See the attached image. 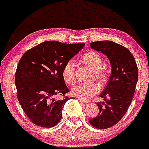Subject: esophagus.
<instances>
[{"label": "esophagus", "instance_id": "1", "mask_svg": "<svg viewBox=\"0 0 149 149\" xmlns=\"http://www.w3.org/2000/svg\"><path fill=\"white\" fill-rule=\"evenodd\" d=\"M79 101H80V102H81L82 104H83L84 106H88V104H89L88 102H86V101H85V100H81V99H79Z\"/></svg>", "mask_w": 149, "mask_h": 149}]
</instances>
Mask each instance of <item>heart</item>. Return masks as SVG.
<instances>
[{"mask_svg":"<svg viewBox=\"0 0 149 149\" xmlns=\"http://www.w3.org/2000/svg\"><path fill=\"white\" fill-rule=\"evenodd\" d=\"M82 60L95 71V77L100 83H104L107 78V73L102 68V60L97 52H90L82 56ZM62 76L65 82L69 85L75 83L76 78V63L72 60L66 62L62 69ZM100 86L95 82L87 83H79L74 86L72 93L81 100H88L97 94Z\"/></svg>","mask_w":149,"mask_h":149,"instance_id":"heart-1","label":"heart"}]
</instances>
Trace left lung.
I'll list each match as a JSON object with an SVG mask.
<instances>
[{
  "instance_id": "8db88e82",
  "label": "left lung",
  "mask_w": 149,
  "mask_h": 149,
  "mask_svg": "<svg viewBox=\"0 0 149 149\" xmlns=\"http://www.w3.org/2000/svg\"><path fill=\"white\" fill-rule=\"evenodd\" d=\"M91 47L106 55L112 65L108 83L100 95L104 102L96 103L99 114L89 120L93 127L104 130L118 123L130 106L138 81V67L130 51L112 41L92 42Z\"/></svg>"
}]
</instances>
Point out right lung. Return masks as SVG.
<instances>
[{"mask_svg":"<svg viewBox=\"0 0 149 149\" xmlns=\"http://www.w3.org/2000/svg\"><path fill=\"white\" fill-rule=\"evenodd\" d=\"M85 43L66 44L47 41L27 50L19 60L15 76L17 97L27 117L46 128L56 126L62 109L71 97L62 69ZM62 96L63 99H56Z\"/></svg>","mask_w":149,"mask_h":149,"instance_id":"right-lung-1","label":"right lung"}]
</instances>
